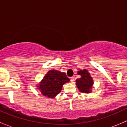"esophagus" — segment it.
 I'll list each match as a JSON object with an SVG mask.
<instances>
[{"label":"esophagus","mask_w":127,"mask_h":127,"mask_svg":"<svg viewBox=\"0 0 127 127\" xmlns=\"http://www.w3.org/2000/svg\"><path fill=\"white\" fill-rule=\"evenodd\" d=\"M74 79H75V77L72 76L70 78V80H71V83H74Z\"/></svg>","instance_id":"1"}]
</instances>
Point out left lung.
<instances>
[{
  "instance_id": "8db88e82",
  "label": "left lung",
  "mask_w": 127,
  "mask_h": 127,
  "mask_svg": "<svg viewBox=\"0 0 127 127\" xmlns=\"http://www.w3.org/2000/svg\"><path fill=\"white\" fill-rule=\"evenodd\" d=\"M78 74L81 75V77L76 80V85L80 92L83 93H90L92 92L91 88L93 84V79L88 72L86 69L78 71Z\"/></svg>"
}]
</instances>
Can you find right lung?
I'll use <instances>...</instances> for the list:
<instances>
[{
  "label": "right lung",
  "mask_w": 127,
  "mask_h": 127,
  "mask_svg": "<svg viewBox=\"0 0 127 127\" xmlns=\"http://www.w3.org/2000/svg\"><path fill=\"white\" fill-rule=\"evenodd\" d=\"M69 81L65 73L50 70L45 75L39 87L43 95L53 98L61 92L63 84Z\"/></svg>",
  "instance_id": "obj_1"
}]
</instances>
